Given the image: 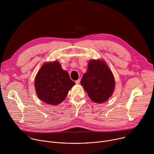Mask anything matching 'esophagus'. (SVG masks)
Here are the masks:
<instances>
[{"label": "esophagus", "mask_w": 154, "mask_h": 154, "mask_svg": "<svg viewBox=\"0 0 154 154\" xmlns=\"http://www.w3.org/2000/svg\"><path fill=\"white\" fill-rule=\"evenodd\" d=\"M80 83V79H78L77 80L75 81V83L76 84H79Z\"/></svg>", "instance_id": "obj_1"}]
</instances>
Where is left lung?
<instances>
[{
  "instance_id": "1",
  "label": "left lung",
  "mask_w": 154,
  "mask_h": 154,
  "mask_svg": "<svg viewBox=\"0 0 154 154\" xmlns=\"http://www.w3.org/2000/svg\"><path fill=\"white\" fill-rule=\"evenodd\" d=\"M81 85L93 102L102 103L112 96L115 80L104 60H91L88 62V71L81 80Z\"/></svg>"
}]
</instances>
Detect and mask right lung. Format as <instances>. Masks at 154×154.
<instances>
[{
    "label": "right lung",
    "mask_w": 154,
    "mask_h": 154,
    "mask_svg": "<svg viewBox=\"0 0 154 154\" xmlns=\"http://www.w3.org/2000/svg\"><path fill=\"white\" fill-rule=\"evenodd\" d=\"M75 84L68 72L62 69L58 61L44 63L35 79V88L38 98L51 105L62 102Z\"/></svg>",
    "instance_id": "obj_1"
}]
</instances>
